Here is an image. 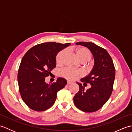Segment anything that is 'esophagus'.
Masks as SVG:
<instances>
[{
    "label": "esophagus",
    "mask_w": 132,
    "mask_h": 132,
    "mask_svg": "<svg viewBox=\"0 0 132 132\" xmlns=\"http://www.w3.org/2000/svg\"><path fill=\"white\" fill-rule=\"evenodd\" d=\"M72 83V82H70V81H68V82H67V84H68V85H71Z\"/></svg>",
    "instance_id": "obj_1"
}]
</instances>
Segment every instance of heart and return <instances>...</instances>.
Wrapping results in <instances>:
<instances>
[{"instance_id":"obj_1","label":"heart","mask_w":132,"mask_h":132,"mask_svg":"<svg viewBox=\"0 0 132 132\" xmlns=\"http://www.w3.org/2000/svg\"><path fill=\"white\" fill-rule=\"evenodd\" d=\"M66 50L63 49L59 52L56 56V62L58 64L62 62L63 59L66 54ZM77 55L81 61H88L91 57V54L89 50L86 47H78L76 49ZM61 76L68 80H75L83 75L82 72L72 68H66L60 71Z\"/></svg>"}]
</instances>
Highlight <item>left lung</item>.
Returning a JSON list of instances; mask_svg holds the SVG:
<instances>
[{
    "label": "left lung",
    "instance_id": "left-lung-1",
    "mask_svg": "<svg viewBox=\"0 0 132 132\" xmlns=\"http://www.w3.org/2000/svg\"><path fill=\"white\" fill-rule=\"evenodd\" d=\"M77 45L86 46L93 54L95 65L88 76L81 81L89 83L91 87L85 91L79 83V90L74 97L75 105L85 112H94L99 110L107 102L113 90L115 78V68L110 55L102 47L91 42H79Z\"/></svg>",
    "mask_w": 132,
    "mask_h": 132
}]
</instances>
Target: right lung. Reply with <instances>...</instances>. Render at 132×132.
Listing matches in <instances>:
<instances>
[{
  "label": "right lung",
  "instance_id": "add662e5",
  "mask_svg": "<svg viewBox=\"0 0 132 132\" xmlns=\"http://www.w3.org/2000/svg\"><path fill=\"white\" fill-rule=\"evenodd\" d=\"M54 42L44 43L32 47L23 56L20 64L18 81L22 99L32 110L44 111L54 104L58 91L66 85L65 79L58 78L49 85L45 77L55 68L57 53L70 45Z\"/></svg>",
  "mask_w": 132,
  "mask_h": 132
}]
</instances>
